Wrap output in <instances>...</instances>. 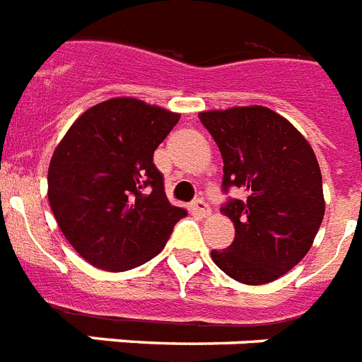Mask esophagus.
Segmentation results:
<instances>
[{"label": "esophagus", "mask_w": 362, "mask_h": 362, "mask_svg": "<svg viewBox=\"0 0 362 362\" xmlns=\"http://www.w3.org/2000/svg\"><path fill=\"white\" fill-rule=\"evenodd\" d=\"M192 211H194V213H198V215H202V216H209L211 215V207L205 204L204 199H196L194 204H192Z\"/></svg>", "instance_id": "34e87169"}]
</instances>
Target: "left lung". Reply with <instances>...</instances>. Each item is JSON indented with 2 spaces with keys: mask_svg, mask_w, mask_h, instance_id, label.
Instances as JSON below:
<instances>
[{
  "mask_svg": "<svg viewBox=\"0 0 362 362\" xmlns=\"http://www.w3.org/2000/svg\"><path fill=\"white\" fill-rule=\"evenodd\" d=\"M198 117L221 149L224 190L247 192L245 202L231 199L222 209L235 239L211 258L241 284L273 282L305 258L325 215L314 149L286 117L259 104Z\"/></svg>",
  "mask_w": 362,
  "mask_h": 362,
  "instance_id": "1",
  "label": "left lung"
}]
</instances>
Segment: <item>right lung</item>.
<instances>
[{
    "label": "right lung",
    "mask_w": 362,
    "mask_h": 362,
    "mask_svg": "<svg viewBox=\"0 0 362 362\" xmlns=\"http://www.w3.org/2000/svg\"><path fill=\"white\" fill-rule=\"evenodd\" d=\"M181 115L134 97L86 110L57 144L48 202L72 248L93 267L121 273L155 258L183 207L168 202L153 153Z\"/></svg>",
    "instance_id": "1"
}]
</instances>
